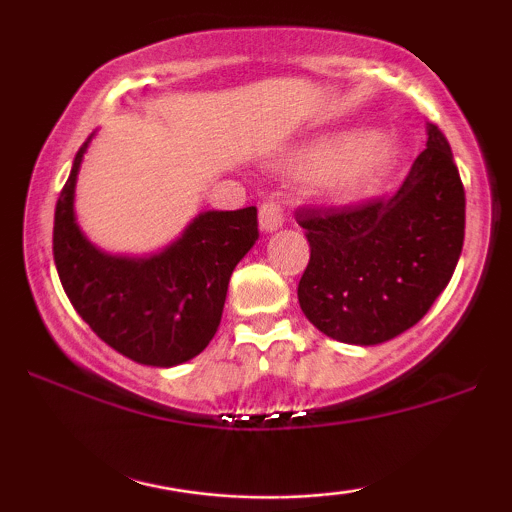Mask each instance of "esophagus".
<instances>
[{"instance_id": "34e87169", "label": "esophagus", "mask_w": 512, "mask_h": 512, "mask_svg": "<svg viewBox=\"0 0 512 512\" xmlns=\"http://www.w3.org/2000/svg\"><path fill=\"white\" fill-rule=\"evenodd\" d=\"M281 226H284V211H281L279 204L269 199L260 207V228L264 233H274Z\"/></svg>"}]
</instances>
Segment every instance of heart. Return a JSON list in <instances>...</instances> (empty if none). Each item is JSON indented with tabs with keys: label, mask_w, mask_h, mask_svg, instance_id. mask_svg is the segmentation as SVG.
<instances>
[{
	"label": "heart",
	"mask_w": 512,
	"mask_h": 512,
	"mask_svg": "<svg viewBox=\"0 0 512 512\" xmlns=\"http://www.w3.org/2000/svg\"><path fill=\"white\" fill-rule=\"evenodd\" d=\"M399 161V144L390 134L346 132L310 146L293 158V170L322 175V192L332 204H361L385 190Z\"/></svg>",
	"instance_id": "1"
}]
</instances>
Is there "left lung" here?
<instances>
[{
  "label": "left lung",
  "mask_w": 512,
  "mask_h": 512,
  "mask_svg": "<svg viewBox=\"0 0 512 512\" xmlns=\"http://www.w3.org/2000/svg\"><path fill=\"white\" fill-rule=\"evenodd\" d=\"M426 134V149L390 199L296 211L310 243L298 303L337 342L373 346L407 332L455 272L464 187L445 134L436 125Z\"/></svg>",
  "instance_id": "8db88e82"
}]
</instances>
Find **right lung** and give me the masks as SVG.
Wrapping results in <instances>:
<instances>
[{"label": "right lung", "instance_id": "add662e5", "mask_svg": "<svg viewBox=\"0 0 512 512\" xmlns=\"http://www.w3.org/2000/svg\"><path fill=\"white\" fill-rule=\"evenodd\" d=\"M91 137L76 151L55 207L52 255L62 289L81 320L122 356L178 366L202 354L219 330L233 269L260 236L257 209L204 211L156 255L98 250L74 216L76 175Z\"/></svg>", "mask_w": 512, "mask_h": 512}]
</instances>
